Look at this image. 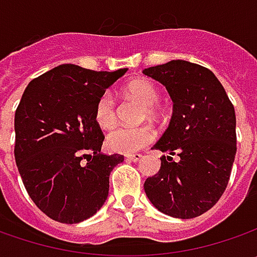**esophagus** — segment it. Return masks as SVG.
Segmentation results:
<instances>
[{"label":"esophagus","instance_id":"obj_1","mask_svg":"<svg viewBox=\"0 0 257 257\" xmlns=\"http://www.w3.org/2000/svg\"><path fill=\"white\" fill-rule=\"evenodd\" d=\"M127 157V160H132V162H139V160H142V154L140 153H133V154H127L125 156Z\"/></svg>","mask_w":257,"mask_h":257}]
</instances>
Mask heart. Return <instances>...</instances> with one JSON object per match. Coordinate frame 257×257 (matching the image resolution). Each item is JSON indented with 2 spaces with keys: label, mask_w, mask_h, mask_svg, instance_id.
Returning <instances> with one entry per match:
<instances>
[{
  "label": "heart",
  "mask_w": 257,
  "mask_h": 257,
  "mask_svg": "<svg viewBox=\"0 0 257 257\" xmlns=\"http://www.w3.org/2000/svg\"><path fill=\"white\" fill-rule=\"evenodd\" d=\"M124 91L127 95L136 98L143 104L150 115L156 114V104L159 103L160 94L157 87L147 78H137L125 85ZM94 120L97 125L103 130L113 128L117 123L115 100L110 91H104L98 95L94 104ZM156 133L150 125L139 127H118L107 136V147L117 153H134L143 147L153 143Z\"/></svg>",
  "instance_id": "b5f03b06"
}]
</instances>
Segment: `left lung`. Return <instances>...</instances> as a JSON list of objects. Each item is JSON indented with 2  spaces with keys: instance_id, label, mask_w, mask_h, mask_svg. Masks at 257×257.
Here are the masks:
<instances>
[{
  "instance_id": "8db88e82",
  "label": "left lung",
  "mask_w": 257,
  "mask_h": 257,
  "mask_svg": "<svg viewBox=\"0 0 257 257\" xmlns=\"http://www.w3.org/2000/svg\"><path fill=\"white\" fill-rule=\"evenodd\" d=\"M143 73L166 85L173 100L170 124L153 147L167 156L144 182V192L164 214L197 217L219 202L230 179L237 149L234 107L202 65L173 60Z\"/></svg>"
}]
</instances>
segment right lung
I'll return each instance as SVG.
<instances>
[{
    "label": "right lung",
    "instance_id": "right-lung-1",
    "mask_svg": "<svg viewBox=\"0 0 257 257\" xmlns=\"http://www.w3.org/2000/svg\"><path fill=\"white\" fill-rule=\"evenodd\" d=\"M125 71L58 65L31 80L21 97L15 163L31 200L55 222H83L108 196L110 173L124 157L101 153L104 134L94 104Z\"/></svg>",
    "mask_w": 257,
    "mask_h": 257
}]
</instances>
